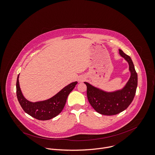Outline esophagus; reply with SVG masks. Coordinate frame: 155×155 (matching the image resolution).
I'll return each mask as SVG.
<instances>
[{
  "instance_id": "esophagus-1",
  "label": "esophagus",
  "mask_w": 155,
  "mask_h": 155,
  "mask_svg": "<svg viewBox=\"0 0 155 155\" xmlns=\"http://www.w3.org/2000/svg\"><path fill=\"white\" fill-rule=\"evenodd\" d=\"M84 79H85V78H84V77L81 76V77H80V78H78V81H79V82H82V81H83L84 80Z\"/></svg>"
}]
</instances>
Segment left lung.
Here are the masks:
<instances>
[{
	"instance_id": "obj_1",
	"label": "left lung",
	"mask_w": 155,
	"mask_h": 155,
	"mask_svg": "<svg viewBox=\"0 0 155 155\" xmlns=\"http://www.w3.org/2000/svg\"><path fill=\"white\" fill-rule=\"evenodd\" d=\"M119 52L129 63L130 72V77L123 89L111 92H105L84 82L87 85V96L90 104L101 114L111 116L123 111L130 105L135 95L138 78L134 63L130 57L123 51L119 49Z\"/></svg>"
}]
</instances>
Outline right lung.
Listing matches in <instances>:
<instances>
[{"label": "right lung", "instance_id": "1", "mask_svg": "<svg viewBox=\"0 0 155 155\" xmlns=\"http://www.w3.org/2000/svg\"><path fill=\"white\" fill-rule=\"evenodd\" d=\"M19 74L16 80V96L23 110L31 116L45 121L58 115L63 110L68 95L75 87L78 82L68 84L51 98L40 101L31 102L23 96L19 84Z\"/></svg>", "mask_w": 155, "mask_h": 155}]
</instances>
